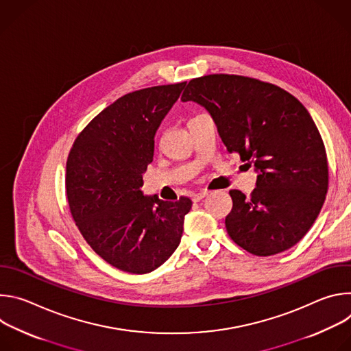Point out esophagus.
Instances as JSON below:
<instances>
[{
    "label": "esophagus",
    "instance_id": "34e87169",
    "mask_svg": "<svg viewBox=\"0 0 351 351\" xmlns=\"http://www.w3.org/2000/svg\"><path fill=\"white\" fill-rule=\"evenodd\" d=\"M206 195H208V191H207V190L199 191V193H197V194L193 195V202H202V199H203Z\"/></svg>",
    "mask_w": 351,
    "mask_h": 351
}]
</instances>
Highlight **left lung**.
<instances>
[{"mask_svg":"<svg viewBox=\"0 0 351 351\" xmlns=\"http://www.w3.org/2000/svg\"><path fill=\"white\" fill-rule=\"evenodd\" d=\"M182 101L203 106L229 153L258 172L250 197L230 190V239L254 256L285 252L315 222L328 191V158L311 115L286 90L239 75L191 79Z\"/></svg>","mask_w":351,"mask_h":351,"instance_id":"8db88e82","label":"left lung"}]
</instances>
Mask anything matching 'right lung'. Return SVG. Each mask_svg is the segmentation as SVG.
Returning a JSON list of instances; mask_svg holds the SVG:
<instances>
[{"label":"right lung","mask_w":351,"mask_h":351,"mask_svg":"<svg viewBox=\"0 0 351 351\" xmlns=\"http://www.w3.org/2000/svg\"><path fill=\"white\" fill-rule=\"evenodd\" d=\"M186 82L118 98L76 137L66 161V197L82 236L112 267L148 274L178 248L191 199L143 195L154 136Z\"/></svg>","instance_id":"1"}]
</instances>
